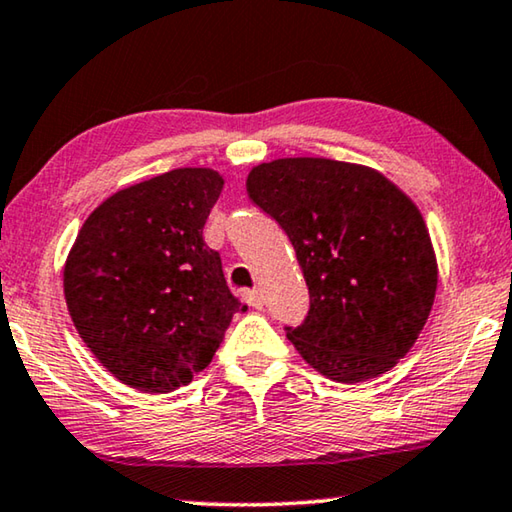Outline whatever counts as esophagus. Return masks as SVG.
Segmentation results:
<instances>
[{"label": "esophagus", "mask_w": 512, "mask_h": 512, "mask_svg": "<svg viewBox=\"0 0 512 512\" xmlns=\"http://www.w3.org/2000/svg\"><path fill=\"white\" fill-rule=\"evenodd\" d=\"M244 300H246L248 305L253 307V309H262V307H264V298H262V293H259L257 289L244 291Z\"/></svg>", "instance_id": "obj_1"}]
</instances>
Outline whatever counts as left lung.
I'll use <instances>...</instances> for the list:
<instances>
[{
	"label": "left lung",
	"instance_id": "left-lung-1",
	"mask_svg": "<svg viewBox=\"0 0 512 512\" xmlns=\"http://www.w3.org/2000/svg\"><path fill=\"white\" fill-rule=\"evenodd\" d=\"M246 189L287 232L309 287L305 323L287 327L300 357L341 384L395 368L438 287L418 205L377 169L327 158L262 162Z\"/></svg>",
	"mask_w": 512,
	"mask_h": 512
}]
</instances>
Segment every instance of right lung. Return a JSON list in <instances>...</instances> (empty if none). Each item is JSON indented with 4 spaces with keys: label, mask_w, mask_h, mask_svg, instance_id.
<instances>
[{
    "label": "right lung",
    "mask_w": 512,
    "mask_h": 512,
    "mask_svg": "<svg viewBox=\"0 0 512 512\" xmlns=\"http://www.w3.org/2000/svg\"><path fill=\"white\" fill-rule=\"evenodd\" d=\"M223 176L183 167L119 189L79 230L63 268L76 332L112 377L171 393L210 366L232 314L221 257L203 241Z\"/></svg>",
    "instance_id": "add662e5"
}]
</instances>
